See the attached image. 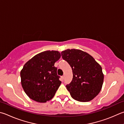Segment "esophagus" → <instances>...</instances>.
<instances>
[{
  "mask_svg": "<svg viewBox=\"0 0 124 124\" xmlns=\"http://www.w3.org/2000/svg\"><path fill=\"white\" fill-rule=\"evenodd\" d=\"M61 80H62V81H63V80H64V76H61Z\"/></svg>",
  "mask_w": 124,
  "mask_h": 124,
  "instance_id": "esophagus-1",
  "label": "esophagus"
}]
</instances>
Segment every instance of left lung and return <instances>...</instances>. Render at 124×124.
I'll use <instances>...</instances> for the list:
<instances>
[{
  "label": "left lung",
  "mask_w": 124,
  "mask_h": 124,
  "mask_svg": "<svg viewBox=\"0 0 124 124\" xmlns=\"http://www.w3.org/2000/svg\"><path fill=\"white\" fill-rule=\"evenodd\" d=\"M61 55L73 71V80L66 85L71 97L80 102L93 100L103 85L104 75L100 65L89 54L80 49H68L62 51Z\"/></svg>",
  "instance_id": "8db88e82"
}]
</instances>
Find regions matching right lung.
Instances as JSON below:
<instances>
[{
    "mask_svg": "<svg viewBox=\"0 0 124 124\" xmlns=\"http://www.w3.org/2000/svg\"><path fill=\"white\" fill-rule=\"evenodd\" d=\"M61 57L58 51L38 54L24 64L21 71V84L31 99L44 103L54 96L61 84L55 63Z\"/></svg>",
    "mask_w": 124,
    "mask_h": 124,
    "instance_id": "obj_1",
    "label": "right lung"
}]
</instances>
